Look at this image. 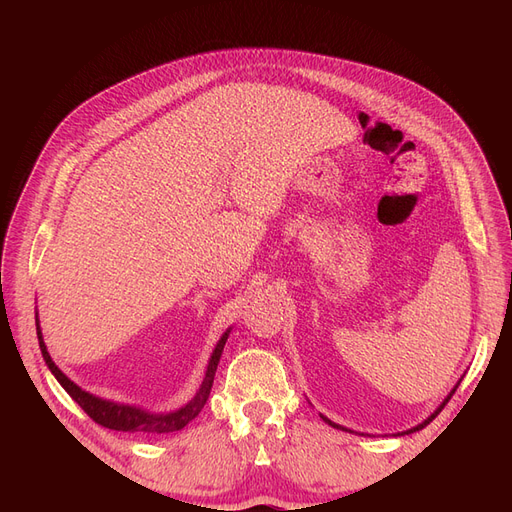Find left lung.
I'll return each instance as SVG.
<instances>
[{
	"instance_id": "1",
	"label": "left lung",
	"mask_w": 512,
	"mask_h": 512,
	"mask_svg": "<svg viewBox=\"0 0 512 512\" xmlns=\"http://www.w3.org/2000/svg\"><path fill=\"white\" fill-rule=\"evenodd\" d=\"M457 386H459V384H457ZM457 386H455V389H453V391H451V395H448V397H446V399H444V401H442V406H440V408H438V410H436V412H433V414H431V416H429V418H427V421H423V423H421V425H416V427H414V429H410V431H408V433H412V431H418V429H423V427H425V425H429V423H431V421H433V418H436V416H438V414H440V412H442V408H444V406H446V404H448V399H451V397H453V393H455V391H457ZM322 418H324V416H322ZM324 421H327V423H329V425H331V427H337V429H346V427H342V425H335V423H333V421H329V418H324ZM346 431H348V429H346Z\"/></svg>"
}]
</instances>
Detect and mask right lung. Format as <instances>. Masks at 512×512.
Here are the masks:
<instances>
[{"label": "right lung", "mask_w": 512, "mask_h": 512, "mask_svg": "<svg viewBox=\"0 0 512 512\" xmlns=\"http://www.w3.org/2000/svg\"><path fill=\"white\" fill-rule=\"evenodd\" d=\"M38 320V318H36ZM38 327V342H40V350H42V356L46 365H49V369L53 371V376L57 378V382L64 386L66 393L79 404L87 416L91 418V421H96L98 425L106 427V429H115V431H141V433H170V431H179L183 429L185 425H188L192 418L198 416V412L205 408L207 399H209V393H211V386H213V378H215V369H218V363H220V356H222V350H224V344L228 339V333L226 331L222 335V339L218 342V346H215L213 354H211V361H209V367H207V374H205V380H203V386H200L196 397L190 401L188 406H183L181 410L177 412H170V414H149L145 410H138V408H132V406H119V404H113V401H104V399H98L94 395L85 393L83 389H79L70 378H66V374H61V369L53 363L51 354L46 352V346L42 342V333H40V324L36 322Z\"/></svg>", "instance_id": "obj_1"}]
</instances>
